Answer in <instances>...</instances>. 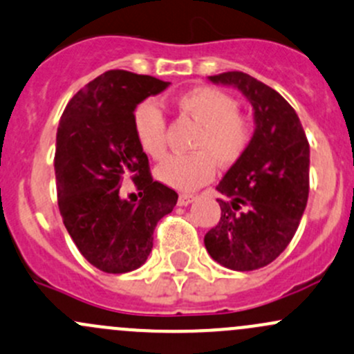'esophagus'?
I'll return each mask as SVG.
<instances>
[{
    "instance_id": "esophagus-1",
    "label": "esophagus",
    "mask_w": 354,
    "mask_h": 354,
    "mask_svg": "<svg viewBox=\"0 0 354 354\" xmlns=\"http://www.w3.org/2000/svg\"><path fill=\"white\" fill-rule=\"evenodd\" d=\"M195 198H196L195 195H188V193H183V195L178 196V205L187 207V205H189V203L195 202Z\"/></svg>"
}]
</instances>
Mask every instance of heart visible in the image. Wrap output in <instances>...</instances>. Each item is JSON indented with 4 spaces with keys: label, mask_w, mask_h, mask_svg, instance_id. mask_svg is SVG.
Masks as SVG:
<instances>
[{
    "label": "heart",
    "mask_w": 354,
    "mask_h": 354,
    "mask_svg": "<svg viewBox=\"0 0 354 354\" xmlns=\"http://www.w3.org/2000/svg\"><path fill=\"white\" fill-rule=\"evenodd\" d=\"M181 115L200 125L192 140L189 154L169 156L158 167L156 178L166 187L193 192L214 180L217 161L230 166L248 151L252 129L237 102L217 88L200 86L176 98ZM133 132L142 151L152 159L166 154V118L158 103L146 100L133 111Z\"/></svg>",
    "instance_id": "b5f03b06"
}]
</instances>
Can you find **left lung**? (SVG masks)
<instances>
[{"label":"left lung","instance_id":"left-lung-1","mask_svg":"<svg viewBox=\"0 0 354 354\" xmlns=\"http://www.w3.org/2000/svg\"><path fill=\"white\" fill-rule=\"evenodd\" d=\"M239 89L254 111V133L243 158L218 183L221 221L207 232L212 259L234 271L270 265L295 236L308 198L310 147L283 96L249 74L208 76Z\"/></svg>","mask_w":354,"mask_h":354}]
</instances>
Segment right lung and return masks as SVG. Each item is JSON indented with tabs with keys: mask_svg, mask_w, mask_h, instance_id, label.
Segmentation results:
<instances>
[{
	"mask_svg": "<svg viewBox=\"0 0 354 354\" xmlns=\"http://www.w3.org/2000/svg\"><path fill=\"white\" fill-rule=\"evenodd\" d=\"M129 71H106L66 106L55 139L59 210L81 254L105 273H129L146 263L152 234L173 212L178 193L152 181L149 159L133 132V111L169 86ZM130 176L140 200L121 198Z\"/></svg>",
	"mask_w": 354,
	"mask_h": 354,
	"instance_id": "add662e5",
	"label": "right lung"
}]
</instances>
